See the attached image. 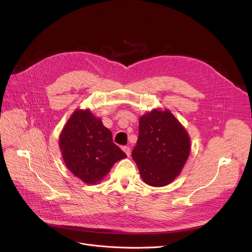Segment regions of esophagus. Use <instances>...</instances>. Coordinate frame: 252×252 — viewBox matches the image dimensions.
<instances>
[{
    "mask_svg": "<svg viewBox=\"0 0 252 252\" xmlns=\"http://www.w3.org/2000/svg\"><path fill=\"white\" fill-rule=\"evenodd\" d=\"M123 150H124V152H125L127 156H129V154H130V149H129L128 146H124V147H123Z\"/></svg>",
    "mask_w": 252,
    "mask_h": 252,
    "instance_id": "1",
    "label": "esophagus"
}]
</instances>
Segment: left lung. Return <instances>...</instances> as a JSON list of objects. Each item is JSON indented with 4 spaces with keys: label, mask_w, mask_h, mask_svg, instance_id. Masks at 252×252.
<instances>
[{
    "label": "left lung",
    "mask_w": 252,
    "mask_h": 252,
    "mask_svg": "<svg viewBox=\"0 0 252 252\" xmlns=\"http://www.w3.org/2000/svg\"><path fill=\"white\" fill-rule=\"evenodd\" d=\"M190 145L187 130L173 113L154 109L140 117L139 137L131 156L145 183L163 187L180 175Z\"/></svg>",
    "instance_id": "left-lung-1"
}]
</instances>
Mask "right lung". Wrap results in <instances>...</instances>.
I'll return each mask as SVG.
<instances>
[{"label": "right lung", "mask_w": 252, "mask_h": 252, "mask_svg": "<svg viewBox=\"0 0 252 252\" xmlns=\"http://www.w3.org/2000/svg\"><path fill=\"white\" fill-rule=\"evenodd\" d=\"M59 147L67 168L84 183L94 185L112 165L126 157L113 143L109 128L89 109H76L64 126Z\"/></svg>", "instance_id": "obj_1"}]
</instances>
